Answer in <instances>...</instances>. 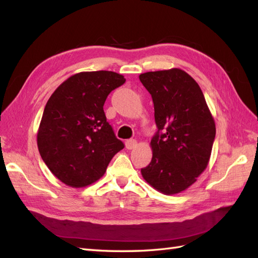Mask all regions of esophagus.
Returning a JSON list of instances; mask_svg holds the SVG:
<instances>
[{
	"mask_svg": "<svg viewBox=\"0 0 258 258\" xmlns=\"http://www.w3.org/2000/svg\"><path fill=\"white\" fill-rule=\"evenodd\" d=\"M137 146V141L136 140H127L125 142V147L127 149H133Z\"/></svg>",
	"mask_w": 258,
	"mask_h": 258,
	"instance_id": "34e87169",
	"label": "esophagus"
}]
</instances>
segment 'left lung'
Returning a JSON list of instances; mask_svg holds the SVG:
<instances>
[{"mask_svg":"<svg viewBox=\"0 0 258 258\" xmlns=\"http://www.w3.org/2000/svg\"><path fill=\"white\" fill-rule=\"evenodd\" d=\"M140 80L152 94L158 127L151 141L152 161L141 170L142 176L161 194H180L208 167L214 118L199 85L185 71H149L140 75Z\"/></svg>","mask_w":258,"mask_h":258,"instance_id":"8db88e82","label":"left lung"}]
</instances>
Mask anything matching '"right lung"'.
Masks as SVG:
<instances>
[{"instance_id": "right-lung-1", "label": "right lung", "mask_w": 258, "mask_h": 258, "mask_svg": "<svg viewBox=\"0 0 258 258\" xmlns=\"http://www.w3.org/2000/svg\"><path fill=\"white\" fill-rule=\"evenodd\" d=\"M125 82L113 71H83L69 77L49 100L37 132L41 158L59 180L73 188L92 184L124 148L106 122L103 105Z\"/></svg>"}]
</instances>
